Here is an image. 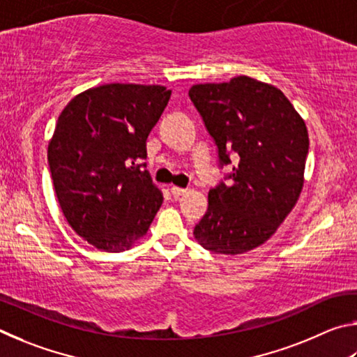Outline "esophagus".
<instances>
[{
    "mask_svg": "<svg viewBox=\"0 0 357 357\" xmlns=\"http://www.w3.org/2000/svg\"><path fill=\"white\" fill-rule=\"evenodd\" d=\"M186 191H188V190H186V188H180V186H172V188H171V192H172V196H174L175 199L180 197V196H183Z\"/></svg>",
    "mask_w": 357,
    "mask_h": 357,
    "instance_id": "esophagus-1",
    "label": "esophagus"
}]
</instances>
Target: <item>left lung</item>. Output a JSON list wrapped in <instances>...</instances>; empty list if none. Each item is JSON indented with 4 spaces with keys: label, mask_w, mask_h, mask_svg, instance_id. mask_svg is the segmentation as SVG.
<instances>
[{
    "label": "left lung",
    "mask_w": 357,
    "mask_h": 357,
    "mask_svg": "<svg viewBox=\"0 0 357 357\" xmlns=\"http://www.w3.org/2000/svg\"><path fill=\"white\" fill-rule=\"evenodd\" d=\"M190 98L216 142L221 165L232 162L230 155L236 161L230 183L210 190L195 238L216 254L252 251L276 234L301 195L307 127L282 91L245 75L195 84Z\"/></svg>",
    "instance_id": "1"
}]
</instances>
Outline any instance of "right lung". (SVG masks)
<instances>
[{
  "label": "right lung",
  "instance_id": "add662e5",
  "mask_svg": "<svg viewBox=\"0 0 357 357\" xmlns=\"http://www.w3.org/2000/svg\"><path fill=\"white\" fill-rule=\"evenodd\" d=\"M169 98L165 86L112 83L78 93L59 114L48 144L56 197L68 226L97 249L135 246L161 207L141 161Z\"/></svg>",
  "mask_w": 357,
  "mask_h": 357
}]
</instances>
